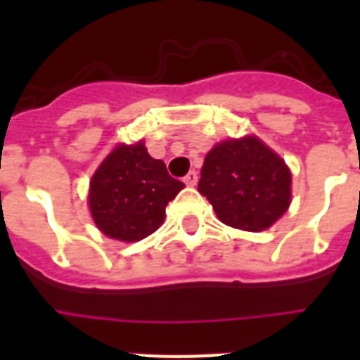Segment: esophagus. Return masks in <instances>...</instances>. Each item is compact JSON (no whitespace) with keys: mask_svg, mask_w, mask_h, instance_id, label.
<instances>
[{"mask_svg":"<svg viewBox=\"0 0 360 360\" xmlns=\"http://www.w3.org/2000/svg\"><path fill=\"white\" fill-rule=\"evenodd\" d=\"M185 183L188 186H194L198 183V172H194V169H192V172H188V174H186V177H185Z\"/></svg>","mask_w":360,"mask_h":360,"instance_id":"34e87169","label":"esophagus"}]
</instances>
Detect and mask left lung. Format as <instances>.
<instances>
[{
    "instance_id": "1",
    "label": "left lung",
    "mask_w": 360,
    "mask_h": 360,
    "mask_svg": "<svg viewBox=\"0 0 360 360\" xmlns=\"http://www.w3.org/2000/svg\"><path fill=\"white\" fill-rule=\"evenodd\" d=\"M198 191L213 205L220 222L262 231L290 207L291 172L256 136L231 138L207 153Z\"/></svg>"
}]
</instances>
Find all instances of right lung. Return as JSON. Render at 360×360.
<instances>
[{"mask_svg":"<svg viewBox=\"0 0 360 360\" xmlns=\"http://www.w3.org/2000/svg\"><path fill=\"white\" fill-rule=\"evenodd\" d=\"M183 186L162 160L147 153L143 141L120 143L93 174L87 202L104 236L134 243L158 230L166 205Z\"/></svg>","mask_w":360,"mask_h":360,"instance_id":"obj_1","label":"right lung"}]
</instances>
